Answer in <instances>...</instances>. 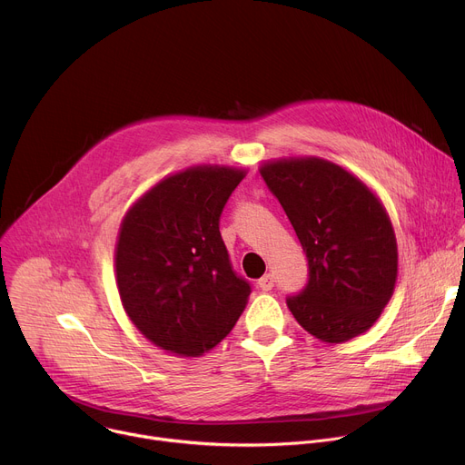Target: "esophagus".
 Instances as JSON below:
<instances>
[{
  "label": "esophagus",
  "mask_w": 465,
  "mask_h": 465,
  "mask_svg": "<svg viewBox=\"0 0 465 465\" xmlns=\"http://www.w3.org/2000/svg\"><path fill=\"white\" fill-rule=\"evenodd\" d=\"M257 285H259V289L264 291V292L272 291V287H274V276H272V274H264V276L257 282Z\"/></svg>",
  "instance_id": "1"
}]
</instances>
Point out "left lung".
Wrapping results in <instances>:
<instances>
[{
  "label": "left lung",
  "instance_id": "1",
  "mask_svg": "<svg viewBox=\"0 0 465 465\" xmlns=\"http://www.w3.org/2000/svg\"><path fill=\"white\" fill-rule=\"evenodd\" d=\"M259 173L309 262L307 285L287 298L291 312L329 344L364 333L397 280V242L384 206L364 182L322 158L269 162Z\"/></svg>",
  "mask_w": 465,
  "mask_h": 465
}]
</instances>
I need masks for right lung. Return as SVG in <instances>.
Instances as JSON below:
<instances>
[{
    "label": "right lung",
    "mask_w": 465,
    "mask_h": 465,
    "mask_svg": "<svg viewBox=\"0 0 465 465\" xmlns=\"http://www.w3.org/2000/svg\"><path fill=\"white\" fill-rule=\"evenodd\" d=\"M242 169L203 165L163 178L119 228L115 282L121 303L145 339L198 357L228 333L250 296L219 232Z\"/></svg>",
    "instance_id": "add662e5"
}]
</instances>
